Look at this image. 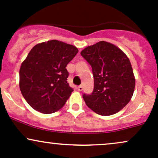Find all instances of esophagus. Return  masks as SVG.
Returning a JSON list of instances; mask_svg holds the SVG:
<instances>
[{
    "label": "esophagus",
    "instance_id": "obj_1",
    "mask_svg": "<svg viewBox=\"0 0 158 158\" xmlns=\"http://www.w3.org/2000/svg\"><path fill=\"white\" fill-rule=\"evenodd\" d=\"M77 89H78V91H82V90H83V86H82V85L79 86L78 87H77Z\"/></svg>",
    "mask_w": 158,
    "mask_h": 158
}]
</instances>
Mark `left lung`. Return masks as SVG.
<instances>
[{"instance_id":"obj_1","label":"left lung","mask_w":158,"mask_h":158,"mask_svg":"<svg viewBox=\"0 0 158 158\" xmlns=\"http://www.w3.org/2000/svg\"><path fill=\"white\" fill-rule=\"evenodd\" d=\"M91 65L94 89L83 98L88 107L101 116H110L121 110L131 101L135 78L126 54L109 42H98L81 52Z\"/></svg>"}]
</instances>
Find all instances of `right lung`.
<instances>
[{"instance_id": "1", "label": "right lung", "mask_w": 158, "mask_h": 158, "mask_svg": "<svg viewBox=\"0 0 158 158\" xmlns=\"http://www.w3.org/2000/svg\"><path fill=\"white\" fill-rule=\"evenodd\" d=\"M78 50L50 40L35 45L21 65L19 87L26 102L39 112L52 113L63 107L73 91L65 67Z\"/></svg>"}]
</instances>
